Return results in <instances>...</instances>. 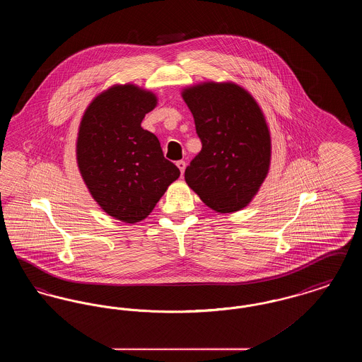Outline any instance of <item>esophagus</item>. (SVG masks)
<instances>
[{
    "instance_id": "obj_1",
    "label": "esophagus",
    "mask_w": 362,
    "mask_h": 362,
    "mask_svg": "<svg viewBox=\"0 0 362 362\" xmlns=\"http://www.w3.org/2000/svg\"><path fill=\"white\" fill-rule=\"evenodd\" d=\"M176 165H177V168L180 170V173L183 175V173H185V170H186V161L179 160V161H176Z\"/></svg>"
}]
</instances>
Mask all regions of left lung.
Masks as SVG:
<instances>
[{"label":"left lung","mask_w":362,"mask_h":362,"mask_svg":"<svg viewBox=\"0 0 362 362\" xmlns=\"http://www.w3.org/2000/svg\"><path fill=\"white\" fill-rule=\"evenodd\" d=\"M202 149L185 179L204 204L232 213L247 206L266 179L272 141L255 99L232 83H204L182 93Z\"/></svg>","instance_id":"1"}]
</instances>
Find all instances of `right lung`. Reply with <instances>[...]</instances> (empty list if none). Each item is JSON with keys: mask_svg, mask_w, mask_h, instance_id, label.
I'll use <instances>...</instances> for the list:
<instances>
[{"mask_svg": "<svg viewBox=\"0 0 362 362\" xmlns=\"http://www.w3.org/2000/svg\"><path fill=\"white\" fill-rule=\"evenodd\" d=\"M157 104L133 84L114 86L88 105L77 138V163L93 199L129 224L149 216L180 175L141 122Z\"/></svg>", "mask_w": 362, "mask_h": 362, "instance_id": "1", "label": "right lung"}]
</instances>
